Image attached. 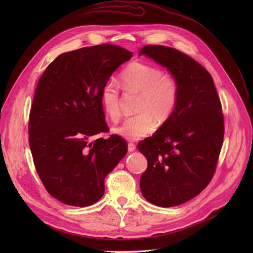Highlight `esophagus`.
Segmentation results:
<instances>
[{"instance_id": "34e87169", "label": "esophagus", "mask_w": 253, "mask_h": 253, "mask_svg": "<svg viewBox=\"0 0 253 253\" xmlns=\"http://www.w3.org/2000/svg\"><path fill=\"white\" fill-rule=\"evenodd\" d=\"M135 149H136V145H135L134 143H132V142H129V143H128V152H129V153L134 152Z\"/></svg>"}]
</instances>
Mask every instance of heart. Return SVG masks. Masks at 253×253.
Returning a JSON list of instances; mask_svg holds the SVG:
<instances>
[{
	"label": "heart",
	"mask_w": 253,
	"mask_h": 253,
	"mask_svg": "<svg viewBox=\"0 0 253 253\" xmlns=\"http://www.w3.org/2000/svg\"><path fill=\"white\" fill-rule=\"evenodd\" d=\"M120 83L127 92L139 93L137 115L126 118L114 128L119 136L128 140H139L152 134L157 121L163 124L173 115L179 96L177 80L150 63L134 61L129 63L120 75ZM102 108L114 122L121 117L120 93L115 82L110 81L101 89Z\"/></svg>",
	"instance_id": "b5f03b06"
}]
</instances>
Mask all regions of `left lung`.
<instances>
[{
	"label": "left lung",
	"mask_w": 253,
	"mask_h": 253,
	"mask_svg": "<svg viewBox=\"0 0 253 253\" xmlns=\"http://www.w3.org/2000/svg\"><path fill=\"white\" fill-rule=\"evenodd\" d=\"M138 54L166 68L179 86L173 115L138 143L148 160L140 191L154 205L177 206L200 194L214 174L224 131L221 103L210 74L184 53L147 45Z\"/></svg>",
	"instance_id": "8db88e82"
}]
</instances>
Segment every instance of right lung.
<instances>
[{
    "instance_id": "obj_1",
    "label": "right lung",
    "mask_w": 253,
    "mask_h": 253,
    "mask_svg": "<svg viewBox=\"0 0 253 253\" xmlns=\"http://www.w3.org/2000/svg\"><path fill=\"white\" fill-rule=\"evenodd\" d=\"M132 52L101 44L65 52L40 78L30 114L29 135L36 170L48 193L71 206L94 204L104 178L127 153L119 135L108 132L100 92Z\"/></svg>"
}]
</instances>
